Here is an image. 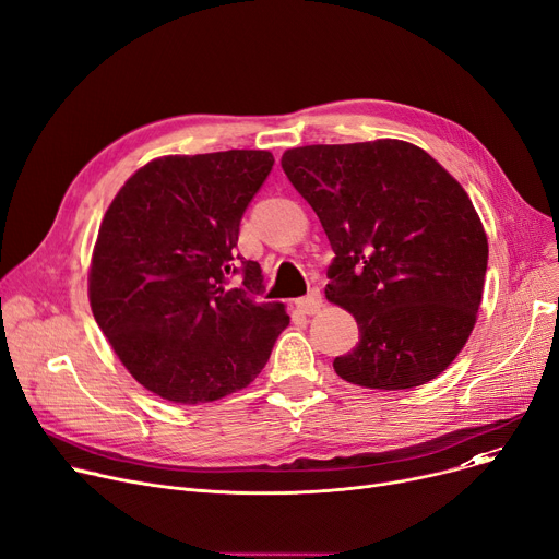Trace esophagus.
<instances>
[{"mask_svg":"<svg viewBox=\"0 0 559 559\" xmlns=\"http://www.w3.org/2000/svg\"><path fill=\"white\" fill-rule=\"evenodd\" d=\"M295 306H297V310H299L301 314H314V312L321 310V306H324V299H321V292H319V289H312L308 297L297 299Z\"/></svg>","mask_w":559,"mask_h":559,"instance_id":"34e87169","label":"esophagus"}]
</instances>
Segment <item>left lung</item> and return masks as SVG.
Wrapping results in <instances>:
<instances>
[{"instance_id":"1","label":"left lung","mask_w":559,"mask_h":559,"mask_svg":"<svg viewBox=\"0 0 559 559\" xmlns=\"http://www.w3.org/2000/svg\"><path fill=\"white\" fill-rule=\"evenodd\" d=\"M281 165L335 251L326 299L360 326L335 373L369 390L426 385L457 358L483 301L489 247L472 199L405 140L297 146Z\"/></svg>"}]
</instances>
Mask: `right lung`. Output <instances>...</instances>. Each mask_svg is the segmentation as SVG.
<instances>
[{"label":"right lung","mask_w":559,"mask_h":559,"mask_svg":"<svg viewBox=\"0 0 559 559\" xmlns=\"http://www.w3.org/2000/svg\"><path fill=\"white\" fill-rule=\"evenodd\" d=\"M262 150L163 156L110 201L87 299L115 356L171 403L240 392L267 365L289 314L260 301V264L235 253L240 219L272 171ZM243 264L245 288L225 276Z\"/></svg>","instance_id":"1"}]
</instances>
